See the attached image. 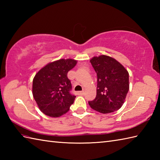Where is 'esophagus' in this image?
Wrapping results in <instances>:
<instances>
[{"instance_id": "esophagus-1", "label": "esophagus", "mask_w": 160, "mask_h": 160, "mask_svg": "<svg viewBox=\"0 0 160 160\" xmlns=\"http://www.w3.org/2000/svg\"><path fill=\"white\" fill-rule=\"evenodd\" d=\"M77 93H78V95H80V96H82V95L84 94V91H78Z\"/></svg>"}]
</instances>
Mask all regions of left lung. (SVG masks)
<instances>
[{
	"mask_svg": "<svg viewBox=\"0 0 160 160\" xmlns=\"http://www.w3.org/2000/svg\"><path fill=\"white\" fill-rule=\"evenodd\" d=\"M90 62L97 73L96 97L89 104L101 113L118 111L123 105L129 89L128 73L124 66L110 56H95Z\"/></svg>",
	"mask_w": 160,
	"mask_h": 160,
	"instance_id": "8db88e82",
	"label": "left lung"
}]
</instances>
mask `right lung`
<instances>
[{
  "instance_id": "add662e5",
  "label": "right lung",
  "mask_w": 160,
  "mask_h": 160,
  "mask_svg": "<svg viewBox=\"0 0 160 160\" xmlns=\"http://www.w3.org/2000/svg\"><path fill=\"white\" fill-rule=\"evenodd\" d=\"M77 64L73 59H60L42 67L33 80L32 93L44 114L58 118L69 111L76 96L67 73Z\"/></svg>"
}]
</instances>
